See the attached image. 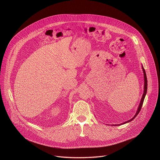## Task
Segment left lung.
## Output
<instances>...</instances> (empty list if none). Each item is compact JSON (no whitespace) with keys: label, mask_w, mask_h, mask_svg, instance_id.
Returning a JSON list of instances; mask_svg holds the SVG:
<instances>
[{"label":"left lung","mask_w":160,"mask_h":160,"mask_svg":"<svg viewBox=\"0 0 160 160\" xmlns=\"http://www.w3.org/2000/svg\"><path fill=\"white\" fill-rule=\"evenodd\" d=\"M142 70H143V73H144V92H143V95L142 96V98H141V102L139 103V107L138 108V111H137L136 113L135 114L134 117L131 118L130 120L127 121V122H125L121 124H118V125H115V126H117V125H123V124H125V123H128L131 121H132L136 117L137 115H138V114L139 113L141 109V108L142 106V104H143V102H144V98H145V96L146 95V93H147V89H148V80H147V77H146V72H145V70L144 68L143 67V66L142 65Z\"/></svg>","instance_id":"8db88e82"}]
</instances>
